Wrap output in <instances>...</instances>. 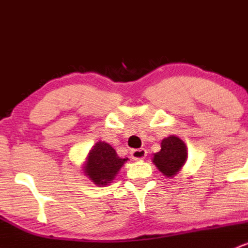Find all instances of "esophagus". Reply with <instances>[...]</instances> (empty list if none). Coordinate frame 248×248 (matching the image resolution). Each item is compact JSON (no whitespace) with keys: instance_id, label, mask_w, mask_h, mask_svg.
<instances>
[{"instance_id":"esophagus-1","label":"esophagus","mask_w":248,"mask_h":248,"mask_svg":"<svg viewBox=\"0 0 248 248\" xmlns=\"http://www.w3.org/2000/svg\"><path fill=\"white\" fill-rule=\"evenodd\" d=\"M130 156H132L134 161H141L143 158H146L147 150L143 149V148H141V149H133L130 152Z\"/></svg>"}]
</instances>
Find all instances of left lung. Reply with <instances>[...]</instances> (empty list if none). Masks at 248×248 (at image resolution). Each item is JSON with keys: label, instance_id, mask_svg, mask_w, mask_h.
<instances>
[{"label": "left lung", "instance_id": "1", "mask_svg": "<svg viewBox=\"0 0 248 248\" xmlns=\"http://www.w3.org/2000/svg\"><path fill=\"white\" fill-rule=\"evenodd\" d=\"M187 160L186 143L175 135H170L161 142V150L154 154L153 163L168 178L175 177Z\"/></svg>", "mask_w": 248, "mask_h": 248}]
</instances>
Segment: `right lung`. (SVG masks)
<instances>
[{"mask_svg": "<svg viewBox=\"0 0 248 248\" xmlns=\"http://www.w3.org/2000/svg\"><path fill=\"white\" fill-rule=\"evenodd\" d=\"M127 161L128 158L120 157L110 144L99 140L88 152L81 171L95 186H106L114 181Z\"/></svg>", "mask_w": 248, "mask_h": 248, "instance_id": "add662e5", "label": "right lung"}]
</instances>
